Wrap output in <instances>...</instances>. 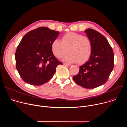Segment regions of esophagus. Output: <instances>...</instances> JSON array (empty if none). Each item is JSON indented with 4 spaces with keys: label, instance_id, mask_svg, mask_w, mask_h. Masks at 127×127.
I'll return each mask as SVG.
<instances>
[{
    "label": "esophagus",
    "instance_id": "obj_1",
    "mask_svg": "<svg viewBox=\"0 0 127 127\" xmlns=\"http://www.w3.org/2000/svg\"><path fill=\"white\" fill-rule=\"evenodd\" d=\"M63 64H64V65H65V66H70V65H71L70 64L65 63H63Z\"/></svg>",
    "mask_w": 127,
    "mask_h": 127
}]
</instances>
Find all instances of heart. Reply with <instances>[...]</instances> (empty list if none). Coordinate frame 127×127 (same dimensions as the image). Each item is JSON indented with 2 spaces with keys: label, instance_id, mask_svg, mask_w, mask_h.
Masks as SVG:
<instances>
[{
  "label": "heart",
  "instance_id": "obj_1",
  "mask_svg": "<svg viewBox=\"0 0 127 127\" xmlns=\"http://www.w3.org/2000/svg\"><path fill=\"white\" fill-rule=\"evenodd\" d=\"M93 43L88 37L75 32H68L63 35L61 41L55 39L51 43V49L56 57L60 58L68 51L64 57L66 62H77L79 64L86 62L92 55Z\"/></svg>",
  "mask_w": 127,
  "mask_h": 127
}]
</instances>
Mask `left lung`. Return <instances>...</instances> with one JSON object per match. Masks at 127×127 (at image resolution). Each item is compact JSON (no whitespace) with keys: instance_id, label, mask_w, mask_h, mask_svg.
Here are the masks:
<instances>
[{"instance_id":"8db88e82","label":"left lung","mask_w":127,"mask_h":127,"mask_svg":"<svg viewBox=\"0 0 127 127\" xmlns=\"http://www.w3.org/2000/svg\"><path fill=\"white\" fill-rule=\"evenodd\" d=\"M84 32L92 42L93 52L89 60L79 67V73L73 79L82 87L92 89L107 81L114 66V52L102 34L92 29Z\"/></svg>"}]
</instances>
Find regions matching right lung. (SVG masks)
<instances>
[{
    "label": "right lung",
    "instance_id": "right-lung-1",
    "mask_svg": "<svg viewBox=\"0 0 127 127\" xmlns=\"http://www.w3.org/2000/svg\"><path fill=\"white\" fill-rule=\"evenodd\" d=\"M59 32L42 27L27 32L18 45L15 54L16 68L26 83L39 86L54 76L56 67L63 63L54 56L51 43Z\"/></svg>",
    "mask_w": 127,
    "mask_h": 127
}]
</instances>
